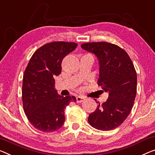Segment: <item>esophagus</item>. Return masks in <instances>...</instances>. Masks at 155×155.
I'll return each instance as SVG.
<instances>
[{
	"label": "esophagus",
	"instance_id": "esophagus-1",
	"mask_svg": "<svg viewBox=\"0 0 155 155\" xmlns=\"http://www.w3.org/2000/svg\"><path fill=\"white\" fill-rule=\"evenodd\" d=\"M84 100V97H81V96H78L77 97V103H81Z\"/></svg>",
	"mask_w": 155,
	"mask_h": 155
}]
</instances>
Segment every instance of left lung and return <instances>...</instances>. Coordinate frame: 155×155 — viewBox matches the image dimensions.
<instances>
[{
	"label": "left lung",
	"instance_id": "obj_1",
	"mask_svg": "<svg viewBox=\"0 0 155 155\" xmlns=\"http://www.w3.org/2000/svg\"><path fill=\"white\" fill-rule=\"evenodd\" d=\"M81 47L97 58V84L108 93L107 101L99 104L87 120L99 130H112L125 120L133 107L137 94V71L127 53L118 46L100 41L84 43Z\"/></svg>",
	"mask_w": 155,
	"mask_h": 155
}]
</instances>
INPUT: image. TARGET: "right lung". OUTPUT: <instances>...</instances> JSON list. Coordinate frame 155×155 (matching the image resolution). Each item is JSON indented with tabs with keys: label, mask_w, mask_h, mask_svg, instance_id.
<instances>
[{
	"label": "right lung",
	"mask_w": 155,
	"mask_h": 155,
	"mask_svg": "<svg viewBox=\"0 0 155 155\" xmlns=\"http://www.w3.org/2000/svg\"><path fill=\"white\" fill-rule=\"evenodd\" d=\"M75 42L53 41L39 48L32 55L23 77V107L35 128L53 132L62 127L64 108L74 96L63 97L55 89V76L61 73L64 57L77 47Z\"/></svg>",
	"instance_id": "add662e5"
}]
</instances>
